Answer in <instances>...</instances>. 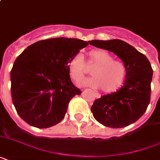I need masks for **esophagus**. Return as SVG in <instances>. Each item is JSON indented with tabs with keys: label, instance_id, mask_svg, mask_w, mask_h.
Returning <instances> with one entry per match:
<instances>
[{
	"label": "esophagus",
	"instance_id": "1",
	"mask_svg": "<svg viewBox=\"0 0 160 160\" xmlns=\"http://www.w3.org/2000/svg\"><path fill=\"white\" fill-rule=\"evenodd\" d=\"M93 95H94V97H95V98H100V95H99V94H96V93H93Z\"/></svg>",
	"mask_w": 160,
	"mask_h": 160
}]
</instances>
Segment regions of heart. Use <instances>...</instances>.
<instances>
[{"instance_id":"heart-1","label":"heart","mask_w":160,"mask_h":160,"mask_svg":"<svg viewBox=\"0 0 160 160\" xmlns=\"http://www.w3.org/2000/svg\"><path fill=\"white\" fill-rule=\"evenodd\" d=\"M89 62L95 65L91 68L92 77L81 82L84 86L99 89L105 93L115 92L121 87L126 78L127 69L120 60H114L110 53L103 49H95L89 53ZM68 70L73 80L79 82L86 74L85 60L82 55L73 56L68 62Z\"/></svg>"}]
</instances>
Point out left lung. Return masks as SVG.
I'll list each match as a JSON object with an SVG mask.
<instances>
[{
	"mask_svg": "<svg viewBox=\"0 0 160 160\" xmlns=\"http://www.w3.org/2000/svg\"><path fill=\"white\" fill-rule=\"evenodd\" d=\"M97 48L114 53L127 69L124 85L116 92L101 96L91 106L94 118L103 125L123 128L136 122L150 101L153 70L144 54L123 41H90Z\"/></svg>",
	"mask_w": 160,
	"mask_h": 160,
	"instance_id": "1",
	"label": "left lung"
}]
</instances>
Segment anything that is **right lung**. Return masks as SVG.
I'll return each mask as SVG.
<instances>
[{"mask_svg": "<svg viewBox=\"0 0 160 160\" xmlns=\"http://www.w3.org/2000/svg\"><path fill=\"white\" fill-rule=\"evenodd\" d=\"M88 45L79 39H47L16 58L11 71V97L24 121L45 129L62 120L70 100L81 94L70 80L68 62Z\"/></svg>", "mask_w": 160, "mask_h": 160, "instance_id": "add662e5", "label": "right lung"}]
</instances>
